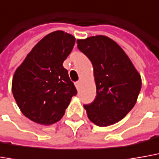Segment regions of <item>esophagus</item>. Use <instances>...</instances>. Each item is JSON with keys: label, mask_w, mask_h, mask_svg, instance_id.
<instances>
[{"label": "esophagus", "mask_w": 159, "mask_h": 159, "mask_svg": "<svg viewBox=\"0 0 159 159\" xmlns=\"http://www.w3.org/2000/svg\"><path fill=\"white\" fill-rule=\"evenodd\" d=\"M80 84H81V82H80V81H77V82H75V87H76V89L79 88Z\"/></svg>", "instance_id": "34e87169"}]
</instances>
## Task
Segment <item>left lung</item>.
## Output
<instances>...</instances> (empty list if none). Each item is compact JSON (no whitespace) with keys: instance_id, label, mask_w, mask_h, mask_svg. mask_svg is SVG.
Masks as SVG:
<instances>
[{"instance_id":"left-lung-1","label":"left lung","mask_w":159,"mask_h":159,"mask_svg":"<svg viewBox=\"0 0 159 159\" xmlns=\"http://www.w3.org/2000/svg\"><path fill=\"white\" fill-rule=\"evenodd\" d=\"M77 48L92 62L97 97L84 104L89 120L109 126L123 119L133 108L141 89V76L121 47L97 35L77 40Z\"/></svg>"}]
</instances>
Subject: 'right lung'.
Listing matches in <instances>:
<instances>
[{
    "label": "right lung",
    "instance_id": "1",
    "mask_svg": "<svg viewBox=\"0 0 159 159\" xmlns=\"http://www.w3.org/2000/svg\"><path fill=\"white\" fill-rule=\"evenodd\" d=\"M73 35L58 30L44 36L15 72L12 92L23 115L44 125L61 119L77 94L62 63L75 45Z\"/></svg>",
    "mask_w": 159,
    "mask_h": 159
}]
</instances>
